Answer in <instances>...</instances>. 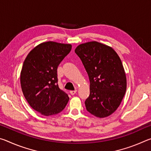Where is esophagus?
<instances>
[{"mask_svg": "<svg viewBox=\"0 0 151 151\" xmlns=\"http://www.w3.org/2000/svg\"><path fill=\"white\" fill-rule=\"evenodd\" d=\"M76 91H77V90H75V91H70V93L72 94V95H74V94H75L76 93Z\"/></svg>", "mask_w": 151, "mask_h": 151, "instance_id": "esophagus-1", "label": "esophagus"}]
</instances>
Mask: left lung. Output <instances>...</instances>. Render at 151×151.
<instances>
[{"instance_id":"obj_1","label":"left lung","mask_w":151,"mask_h":151,"mask_svg":"<svg viewBox=\"0 0 151 151\" xmlns=\"http://www.w3.org/2000/svg\"><path fill=\"white\" fill-rule=\"evenodd\" d=\"M75 52L90 81V95L85 102L87 111L106 117L119 106L127 90V78L121 58L111 47L96 41L78 45Z\"/></svg>"}]
</instances>
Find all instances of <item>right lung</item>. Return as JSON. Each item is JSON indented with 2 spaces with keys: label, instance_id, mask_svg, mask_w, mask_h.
Instances as JSON below:
<instances>
[{
  "label": "right lung",
  "instance_id": "obj_1",
  "mask_svg": "<svg viewBox=\"0 0 151 151\" xmlns=\"http://www.w3.org/2000/svg\"><path fill=\"white\" fill-rule=\"evenodd\" d=\"M70 44L48 41L27 55L20 73V85L28 103L45 116L59 113L69 97L58 85L57 68L71 50Z\"/></svg>",
  "mask_w": 151,
  "mask_h": 151
}]
</instances>
